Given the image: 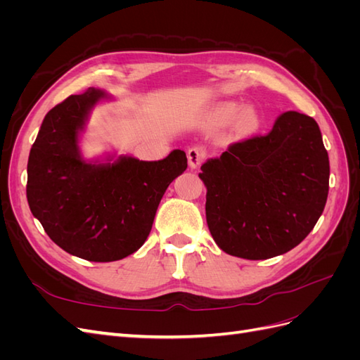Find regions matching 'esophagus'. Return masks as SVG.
I'll use <instances>...</instances> for the list:
<instances>
[{
	"label": "esophagus",
	"instance_id": "obj_1",
	"mask_svg": "<svg viewBox=\"0 0 360 360\" xmlns=\"http://www.w3.org/2000/svg\"><path fill=\"white\" fill-rule=\"evenodd\" d=\"M205 158H207V153L202 147H192L188 151V159H189L191 168H198L205 160Z\"/></svg>",
	"mask_w": 360,
	"mask_h": 360
}]
</instances>
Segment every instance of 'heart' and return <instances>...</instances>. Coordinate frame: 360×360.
<instances>
[{
  "instance_id": "1",
  "label": "heart",
  "mask_w": 360,
  "mask_h": 360,
  "mask_svg": "<svg viewBox=\"0 0 360 360\" xmlns=\"http://www.w3.org/2000/svg\"><path fill=\"white\" fill-rule=\"evenodd\" d=\"M234 111H236V106H234V105H228V106H225L224 110H222V114H224L225 117H231V115L234 114ZM240 123H242L245 127H252V126L255 124V117H254V114L249 112V111L243 112L242 117H240Z\"/></svg>"
}]
</instances>
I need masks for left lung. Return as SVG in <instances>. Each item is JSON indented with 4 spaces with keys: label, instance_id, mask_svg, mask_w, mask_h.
Returning a JSON list of instances; mask_svg holds the SVG:
<instances>
[{
    "label": "left lung",
    "instance_id": "1",
    "mask_svg": "<svg viewBox=\"0 0 360 360\" xmlns=\"http://www.w3.org/2000/svg\"><path fill=\"white\" fill-rule=\"evenodd\" d=\"M329 174L317 122L296 111L281 114L267 135L231 144L198 174L216 245L245 259L288 252L321 216Z\"/></svg>",
    "mask_w": 360,
    "mask_h": 360
}]
</instances>
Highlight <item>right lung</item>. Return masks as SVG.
<instances>
[{"instance_id":"obj_1","label":"right lung","mask_w":360,"mask_h":360,"mask_svg":"<svg viewBox=\"0 0 360 360\" xmlns=\"http://www.w3.org/2000/svg\"><path fill=\"white\" fill-rule=\"evenodd\" d=\"M101 97L102 91L89 89L46 114L30 151L27 200L53 243L75 257L108 263L144 245L163 193L188 168V158L174 150L158 162L82 160L78 134Z\"/></svg>"}]
</instances>
